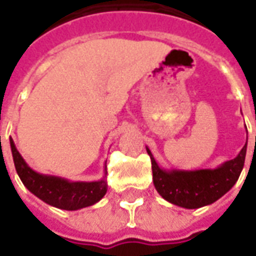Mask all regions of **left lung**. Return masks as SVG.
<instances>
[{"instance_id":"obj_1","label":"left lung","mask_w":256,"mask_h":256,"mask_svg":"<svg viewBox=\"0 0 256 256\" xmlns=\"http://www.w3.org/2000/svg\"><path fill=\"white\" fill-rule=\"evenodd\" d=\"M146 152L152 160L153 182L157 192L174 206L196 210L219 200L236 184L244 166L247 144L235 158L214 169L198 170H168L157 164L149 148H146Z\"/></svg>"}]
</instances>
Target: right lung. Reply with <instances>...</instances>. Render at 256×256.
<instances>
[{
	"label": "right lung",
	"instance_id": "obj_1",
	"mask_svg": "<svg viewBox=\"0 0 256 256\" xmlns=\"http://www.w3.org/2000/svg\"><path fill=\"white\" fill-rule=\"evenodd\" d=\"M10 149L16 170L20 180L32 192L36 198L46 204L56 206L58 210H76L94 206L107 192V170L104 168V176L99 181H70L63 177L42 174L33 170L14 145L10 136Z\"/></svg>",
	"mask_w": 256,
	"mask_h": 256
}]
</instances>
